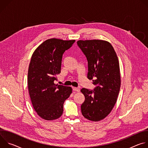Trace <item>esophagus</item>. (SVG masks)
I'll return each instance as SVG.
<instances>
[{"instance_id": "34e87169", "label": "esophagus", "mask_w": 148, "mask_h": 148, "mask_svg": "<svg viewBox=\"0 0 148 148\" xmlns=\"http://www.w3.org/2000/svg\"><path fill=\"white\" fill-rule=\"evenodd\" d=\"M73 91H77V92H79V90H80V89L79 88H77V87H73Z\"/></svg>"}]
</instances>
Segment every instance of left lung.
Masks as SVG:
<instances>
[{
    "label": "left lung",
    "instance_id": "1",
    "mask_svg": "<svg viewBox=\"0 0 148 148\" xmlns=\"http://www.w3.org/2000/svg\"><path fill=\"white\" fill-rule=\"evenodd\" d=\"M77 43L88 61L87 78L95 86L94 90H81L85 96L81 112L88 120L99 121L111 112L117 100L121 87L118 58L108 41L79 40Z\"/></svg>",
    "mask_w": 148,
    "mask_h": 148
}]
</instances>
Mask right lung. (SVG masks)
<instances>
[{
  "instance_id": "right-lung-1",
  "label": "right lung",
  "mask_w": 148,
  "mask_h": 148,
  "mask_svg": "<svg viewBox=\"0 0 148 148\" xmlns=\"http://www.w3.org/2000/svg\"><path fill=\"white\" fill-rule=\"evenodd\" d=\"M75 40L50 38L34 51L28 71L27 83L30 97L37 114L44 119L60 118L63 104L72 92L70 87L55 84L61 72L62 55L74 44Z\"/></svg>"
}]
</instances>
